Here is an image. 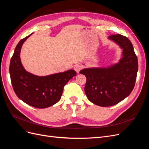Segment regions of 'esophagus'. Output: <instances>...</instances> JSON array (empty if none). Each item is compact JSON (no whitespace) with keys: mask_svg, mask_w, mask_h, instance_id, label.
I'll return each instance as SVG.
<instances>
[{"mask_svg":"<svg viewBox=\"0 0 149 149\" xmlns=\"http://www.w3.org/2000/svg\"><path fill=\"white\" fill-rule=\"evenodd\" d=\"M82 68H83V66L81 65H80V64H77V65H74V70L76 72H77V73H79V71L81 70Z\"/></svg>","mask_w":149,"mask_h":149,"instance_id":"obj_1","label":"esophagus"}]
</instances>
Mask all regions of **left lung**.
Segmentation results:
<instances>
[{
  "label": "left lung",
  "mask_w": 149,
  "mask_h": 149,
  "mask_svg": "<svg viewBox=\"0 0 149 149\" xmlns=\"http://www.w3.org/2000/svg\"><path fill=\"white\" fill-rule=\"evenodd\" d=\"M109 38L123 49L119 63L107 68H87L79 72L86 77L84 91L88 99L102 107L116 105L127 97L134 88L138 71L137 57L129 39L120 34Z\"/></svg>",
  "instance_id": "1"
}]
</instances>
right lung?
Wrapping results in <instances>:
<instances>
[{
  "instance_id": "right-lung-1",
  "label": "right lung",
  "mask_w": 149,
  "mask_h": 149,
  "mask_svg": "<svg viewBox=\"0 0 149 149\" xmlns=\"http://www.w3.org/2000/svg\"><path fill=\"white\" fill-rule=\"evenodd\" d=\"M31 34L22 39L15 47L10 63V79L18 97L28 105L43 109L60 101L64 86L76 72L70 70L47 76H37L26 71L20 61V49Z\"/></svg>"
}]
</instances>
